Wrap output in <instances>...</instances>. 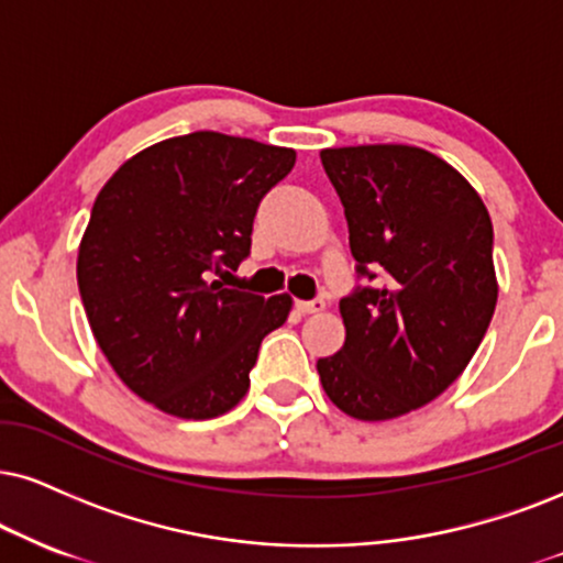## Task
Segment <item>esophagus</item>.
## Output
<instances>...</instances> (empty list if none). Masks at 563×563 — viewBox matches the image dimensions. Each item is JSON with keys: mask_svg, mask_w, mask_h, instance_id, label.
<instances>
[{"mask_svg": "<svg viewBox=\"0 0 563 563\" xmlns=\"http://www.w3.org/2000/svg\"><path fill=\"white\" fill-rule=\"evenodd\" d=\"M297 310H300L302 316L321 313V310H325V300H323V297H316V300H300V302H297Z\"/></svg>", "mask_w": 563, "mask_h": 563, "instance_id": "esophagus-1", "label": "esophagus"}]
</instances>
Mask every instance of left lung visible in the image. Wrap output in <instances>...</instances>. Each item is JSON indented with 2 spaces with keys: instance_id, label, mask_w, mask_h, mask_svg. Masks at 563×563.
Instances as JSON below:
<instances>
[{
  "instance_id": "1",
  "label": "left lung",
  "mask_w": 563,
  "mask_h": 563,
  "mask_svg": "<svg viewBox=\"0 0 563 563\" xmlns=\"http://www.w3.org/2000/svg\"><path fill=\"white\" fill-rule=\"evenodd\" d=\"M350 227L357 287L339 302L346 339L318 360L329 399L357 420L412 412L454 384L498 300L494 224L454 166L415 145L321 151Z\"/></svg>"
}]
</instances>
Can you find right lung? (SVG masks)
Masks as SVG:
<instances>
[{
    "label": "right lung",
    "mask_w": 563,
    "mask_h": 563,
    "mask_svg": "<svg viewBox=\"0 0 563 563\" xmlns=\"http://www.w3.org/2000/svg\"><path fill=\"white\" fill-rule=\"evenodd\" d=\"M292 166V148L200 130L143 148L96 196L82 308L122 384L162 412L208 420L240 405L263 336L287 321L289 295L217 276L247 258L258 203Z\"/></svg>",
    "instance_id": "1"
}]
</instances>
